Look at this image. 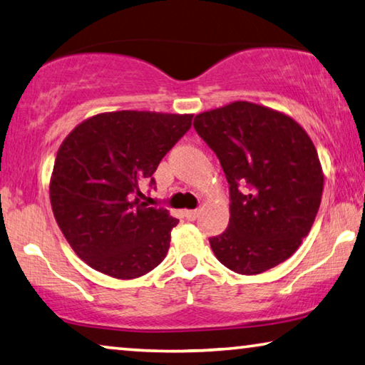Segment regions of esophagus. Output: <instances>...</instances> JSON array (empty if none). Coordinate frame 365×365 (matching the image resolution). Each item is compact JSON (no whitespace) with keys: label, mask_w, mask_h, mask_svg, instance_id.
I'll return each mask as SVG.
<instances>
[{"label":"esophagus","mask_w":365,"mask_h":365,"mask_svg":"<svg viewBox=\"0 0 365 365\" xmlns=\"http://www.w3.org/2000/svg\"><path fill=\"white\" fill-rule=\"evenodd\" d=\"M183 214H185V217L188 219V221H195L196 216H198V210H187Z\"/></svg>","instance_id":"1"}]
</instances>
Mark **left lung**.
<instances>
[{
  "instance_id": "1",
  "label": "left lung",
  "mask_w": 365,
  "mask_h": 365,
  "mask_svg": "<svg viewBox=\"0 0 365 365\" xmlns=\"http://www.w3.org/2000/svg\"><path fill=\"white\" fill-rule=\"evenodd\" d=\"M193 126L229 183L230 219L210 239L214 255L239 274L286 262L322 201L323 172L307 133L287 115L245 101L196 115Z\"/></svg>"
}]
</instances>
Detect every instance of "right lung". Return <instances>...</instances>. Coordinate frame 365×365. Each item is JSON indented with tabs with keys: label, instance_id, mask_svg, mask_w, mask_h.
Returning <instances> with one entry per match:
<instances>
[{
	"label": "right lung",
	"instance_id": "obj_1",
	"mask_svg": "<svg viewBox=\"0 0 365 365\" xmlns=\"http://www.w3.org/2000/svg\"><path fill=\"white\" fill-rule=\"evenodd\" d=\"M193 115L99 113L78 125L58 149L50 182L55 219L91 268L117 279L154 269L178 221L144 203L162 158L190 130Z\"/></svg>",
	"mask_w": 365,
	"mask_h": 365
}]
</instances>
